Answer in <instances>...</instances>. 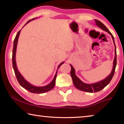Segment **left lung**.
<instances>
[{"mask_svg":"<svg viewBox=\"0 0 124 124\" xmlns=\"http://www.w3.org/2000/svg\"><path fill=\"white\" fill-rule=\"evenodd\" d=\"M96 22V24L97 26L101 28L102 30H103L106 32H107L109 34L113 39V43L115 46V57L114 61H113V69L111 72L110 74L108 75L107 77H106L104 79L102 80L98 81L97 83H93V84H86L85 83L83 82L78 77L76 74H75V70L74 67H73L72 64H70V66L71 67V70H70V75L72 77L73 80V83L74 84V86L77 89H79L81 91L87 92H96L98 91H100L101 90H102L103 88L107 85L110 81L112 80L113 75L114 74L115 67L116 66V46L115 44L114 41V38L113 35L112 33L110 32V31L108 30V28L104 26V25L101 22L97 20H95Z\"/></svg>","mask_w":124,"mask_h":124,"instance_id":"1","label":"left lung"}]
</instances>
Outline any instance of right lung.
Returning <instances> with one entry per match:
<instances>
[{
    "mask_svg": "<svg viewBox=\"0 0 124 124\" xmlns=\"http://www.w3.org/2000/svg\"><path fill=\"white\" fill-rule=\"evenodd\" d=\"M35 18H34L32 20H29V21L27 22L25 24V25L28 23V22L34 20ZM20 32H21V30L17 33V34H16L15 38L14 39L13 51H12V66H13V68L15 72V74L16 75V78L17 79L18 83H19L20 85L22 87H23L24 89L28 90V91L32 92V93H43L50 91V90L53 89L54 87V85H55L56 78V77H57V70L56 71V74L54 75V79L52 80L51 82L49 83V84H47V85L44 86H34L32 84H31V83H29L28 81H27L23 77L22 75L21 74V73L19 72V71L18 70L17 67V65H16V52L17 45V43H18V37H19ZM63 63H64V62H62L58 66L57 70L59 68V67L61 66Z\"/></svg>",
    "mask_w": 124,
    "mask_h": 124,
    "instance_id": "obj_1",
    "label": "right lung"
}]
</instances>
